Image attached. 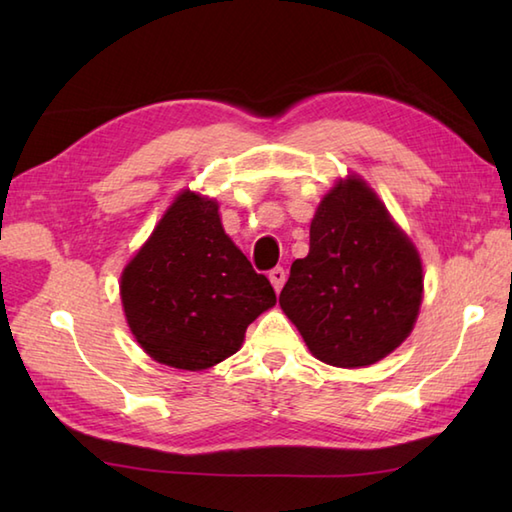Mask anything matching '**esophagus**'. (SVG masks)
Segmentation results:
<instances>
[{"label": "esophagus", "mask_w": 512, "mask_h": 512, "mask_svg": "<svg viewBox=\"0 0 512 512\" xmlns=\"http://www.w3.org/2000/svg\"><path fill=\"white\" fill-rule=\"evenodd\" d=\"M268 279H270V284H273V288L279 292L281 290V286L286 284V270L281 268V266H277V268H273L268 273Z\"/></svg>", "instance_id": "esophagus-1"}]
</instances>
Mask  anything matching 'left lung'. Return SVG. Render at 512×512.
Wrapping results in <instances>:
<instances>
[{"label": "left lung", "mask_w": 512, "mask_h": 512, "mask_svg": "<svg viewBox=\"0 0 512 512\" xmlns=\"http://www.w3.org/2000/svg\"><path fill=\"white\" fill-rule=\"evenodd\" d=\"M422 303V262L365 180L336 182L310 224L279 306L308 350L334 367H365L407 339Z\"/></svg>", "instance_id": "1"}]
</instances>
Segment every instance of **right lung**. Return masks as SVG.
<instances>
[{"instance_id":"1","label":"right lung","mask_w":512,"mask_h":512,"mask_svg":"<svg viewBox=\"0 0 512 512\" xmlns=\"http://www.w3.org/2000/svg\"><path fill=\"white\" fill-rule=\"evenodd\" d=\"M121 299L154 361L198 372L235 354L277 303L275 290L224 233L217 202L182 191L123 270Z\"/></svg>"}]
</instances>
